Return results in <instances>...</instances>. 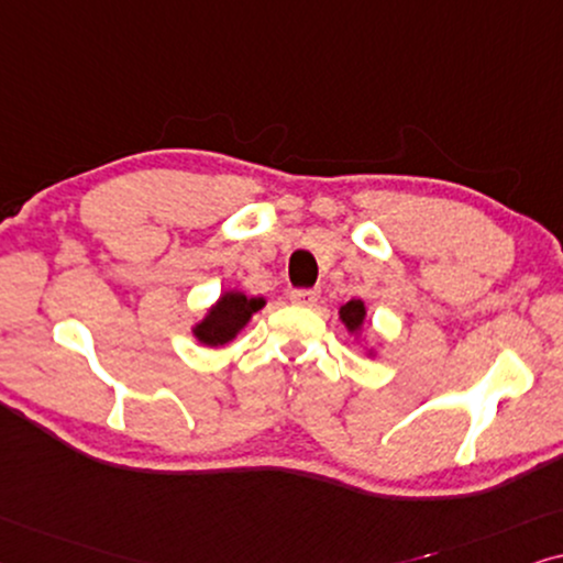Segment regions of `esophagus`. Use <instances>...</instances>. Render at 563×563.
<instances>
[{
    "label": "esophagus",
    "instance_id": "esophagus-1",
    "mask_svg": "<svg viewBox=\"0 0 563 563\" xmlns=\"http://www.w3.org/2000/svg\"><path fill=\"white\" fill-rule=\"evenodd\" d=\"M319 290L317 288H296L290 290V301L298 306H317L319 303Z\"/></svg>",
    "mask_w": 563,
    "mask_h": 563
}]
</instances>
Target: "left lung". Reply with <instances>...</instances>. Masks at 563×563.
Listing matches in <instances>:
<instances>
[{"instance_id":"1","label":"left lung","mask_w":563,"mask_h":563,"mask_svg":"<svg viewBox=\"0 0 563 563\" xmlns=\"http://www.w3.org/2000/svg\"><path fill=\"white\" fill-rule=\"evenodd\" d=\"M340 317H342V321H344V327L350 329H357L360 324H363V319H365V306H363V301H350V303H344L342 309H340Z\"/></svg>"}]
</instances>
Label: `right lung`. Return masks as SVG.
Here are the masks:
<instances>
[{"label": "right lung", "instance_id": "obj_1", "mask_svg": "<svg viewBox=\"0 0 563 563\" xmlns=\"http://www.w3.org/2000/svg\"><path fill=\"white\" fill-rule=\"evenodd\" d=\"M265 301L262 298H246L244 294H227L221 301L213 306L211 313L195 327V334L203 344H227L234 340L239 329H242L254 311H260Z\"/></svg>", "mask_w": 563, "mask_h": 563}]
</instances>
